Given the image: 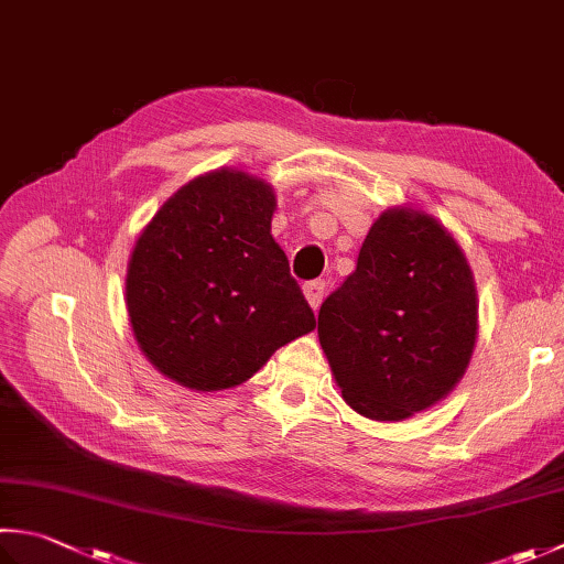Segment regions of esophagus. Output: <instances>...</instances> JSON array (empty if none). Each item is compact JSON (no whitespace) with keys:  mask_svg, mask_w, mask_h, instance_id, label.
Returning <instances> with one entry per match:
<instances>
[{"mask_svg":"<svg viewBox=\"0 0 564 564\" xmlns=\"http://www.w3.org/2000/svg\"><path fill=\"white\" fill-rule=\"evenodd\" d=\"M303 293L307 297V303H311L313 311H317L319 303H323V295H325V281H311L303 285Z\"/></svg>","mask_w":564,"mask_h":564,"instance_id":"1","label":"esophagus"}]
</instances>
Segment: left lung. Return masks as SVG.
Segmentation results:
<instances>
[{
    "instance_id": "8db88e82",
    "label": "left lung",
    "mask_w": 564,
    "mask_h": 564,
    "mask_svg": "<svg viewBox=\"0 0 564 564\" xmlns=\"http://www.w3.org/2000/svg\"><path fill=\"white\" fill-rule=\"evenodd\" d=\"M477 289L455 237L421 209L379 215L357 269L327 297L317 337L345 399L371 421H405L465 377Z\"/></svg>"
}]
</instances>
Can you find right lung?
Segmentation results:
<instances>
[{
	"instance_id": "obj_1",
	"label": "right lung",
	"mask_w": 564,
	"mask_h": 564,
	"mask_svg": "<svg viewBox=\"0 0 564 564\" xmlns=\"http://www.w3.org/2000/svg\"><path fill=\"white\" fill-rule=\"evenodd\" d=\"M273 187L235 169L175 191L127 267V311L147 359L193 391L251 379L315 315L271 237Z\"/></svg>"
}]
</instances>
